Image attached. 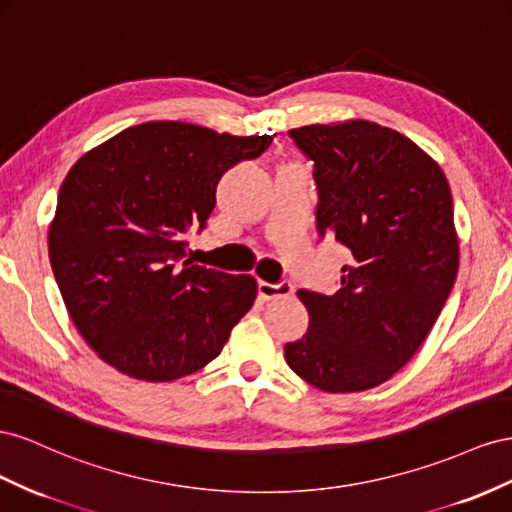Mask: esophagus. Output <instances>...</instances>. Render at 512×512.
<instances>
[{"label": "esophagus", "mask_w": 512, "mask_h": 512, "mask_svg": "<svg viewBox=\"0 0 512 512\" xmlns=\"http://www.w3.org/2000/svg\"><path fill=\"white\" fill-rule=\"evenodd\" d=\"M257 291L259 296L264 300H274V298H285L294 294V285L289 281H281V283H268V281H259L257 283Z\"/></svg>", "instance_id": "esophagus-1"}]
</instances>
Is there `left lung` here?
I'll use <instances>...</instances> for the list:
<instances>
[{"mask_svg":"<svg viewBox=\"0 0 512 512\" xmlns=\"http://www.w3.org/2000/svg\"><path fill=\"white\" fill-rule=\"evenodd\" d=\"M287 135L313 163L319 238L343 246L349 264L334 296L298 291L309 330L285 360L319 390L375 388L418 352L455 285L450 186L414 141L367 120Z\"/></svg>","mask_w":512,"mask_h":512,"instance_id":"left-lung-1","label":"left lung"}]
</instances>
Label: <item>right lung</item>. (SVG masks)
<instances>
[{
  "mask_svg": "<svg viewBox=\"0 0 512 512\" xmlns=\"http://www.w3.org/2000/svg\"><path fill=\"white\" fill-rule=\"evenodd\" d=\"M270 143L148 122L68 171L49 229L51 268L81 337L113 369L171 382L221 354L257 283L186 259L188 233L206 229L223 175Z\"/></svg>",
  "mask_w": 512,
  "mask_h": 512,
  "instance_id": "1",
  "label": "right lung"
}]
</instances>
